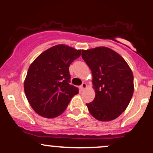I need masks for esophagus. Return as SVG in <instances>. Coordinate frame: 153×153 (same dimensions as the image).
Masks as SVG:
<instances>
[{
    "label": "esophagus",
    "instance_id": "obj_1",
    "mask_svg": "<svg viewBox=\"0 0 153 153\" xmlns=\"http://www.w3.org/2000/svg\"><path fill=\"white\" fill-rule=\"evenodd\" d=\"M87 88V84L85 83V82H82V85H80V88L81 91H84L85 88Z\"/></svg>",
    "mask_w": 153,
    "mask_h": 153
}]
</instances>
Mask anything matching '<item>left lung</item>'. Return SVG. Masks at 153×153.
I'll return each instance as SVG.
<instances>
[{"label": "left lung", "mask_w": 153, "mask_h": 153, "mask_svg": "<svg viewBox=\"0 0 153 153\" xmlns=\"http://www.w3.org/2000/svg\"><path fill=\"white\" fill-rule=\"evenodd\" d=\"M82 57L92 73L95 98L86 103L95 119L108 122L126 110L134 93L131 68L121 55L111 49L98 47L82 50Z\"/></svg>", "instance_id": "1"}]
</instances>
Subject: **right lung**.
<instances>
[{
    "mask_svg": "<svg viewBox=\"0 0 153 153\" xmlns=\"http://www.w3.org/2000/svg\"><path fill=\"white\" fill-rule=\"evenodd\" d=\"M80 54V50L57 45L40 54L30 65L24 88L37 114L50 119L58 117L78 94V88L69 83V67Z\"/></svg>",
    "mask_w": 153,
    "mask_h": 153,
    "instance_id": "obj_1",
    "label": "right lung"
}]
</instances>
